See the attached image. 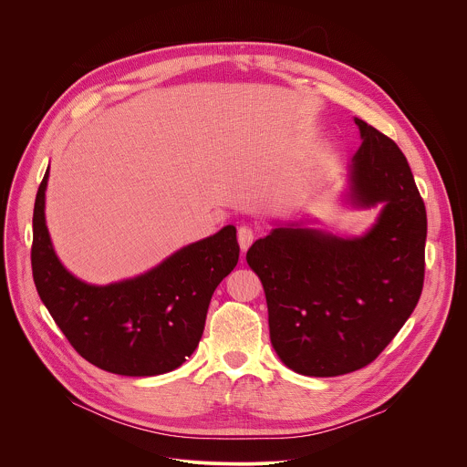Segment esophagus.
Returning <instances> with one entry per match:
<instances>
[{
    "instance_id": "34e87169",
    "label": "esophagus",
    "mask_w": 467,
    "mask_h": 467,
    "mask_svg": "<svg viewBox=\"0 0 467 467\" xmlns=\"http://www.w3.org/2000/svg\"><path fill=\"white\" fill-rule=\"evenodd\" d=\"M254 242V231L247 225H242L238 229V244H240V249L242 251H247L249 245Z\"/></svg>"
}]
</instances>
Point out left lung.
<instances>
[{
    "label": "left lung",
    "instance_id": "obj_1",
    "mask_svg": "<svg viewBox=\"0 0 467 467\" xmlns=\"http://www.w3.org/2000/svg\"><path fill=\"white\" fill-rule=\"evenodd\" d=\"M364 139L353 157L351 197L384 203L362 238L279 227L247 251L268 303L279 358L308 377L371 364L410 317L425 279L427 213L407 157L355 118Z\"/></svg>",
    "mask_w": 467,
    "mask_h": 467
}]
</instances>
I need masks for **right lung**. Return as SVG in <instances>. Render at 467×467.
Listing matches in <instances>:
<instances>
[{
  "label": "right lung",
  "mask_w": 467,
  "mask_h": 467,
  "mask_svg": "<svg viewBox=\"0 0 467 467\" xmlns=\"http://www.w3.org/2000/svg\"><path fill=\"white\" fill-rule=\"evenodd\" d=\"M47 173L33 213L31 268L36 292L72 348L90 364L127 377L179 368L202 340L216 286L234 270L236 229L182 247L155 270L109 286H92L64 270L44 218Z\"/></svg>",
  "instance_id": "1"
}]
</instances>
